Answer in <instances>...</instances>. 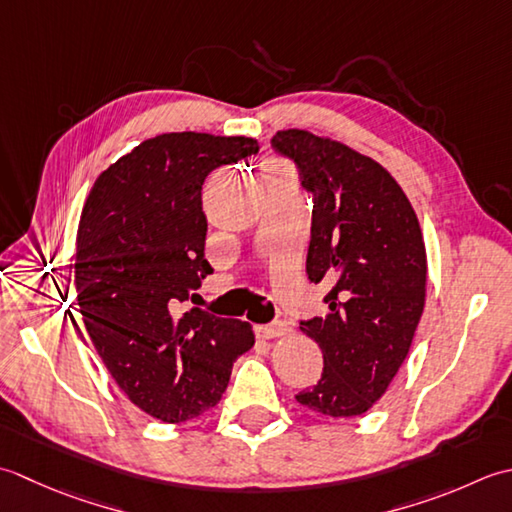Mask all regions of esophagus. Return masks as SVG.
Listing matches in <instances>:
<instances>
[{"instance_id": "34e87169", "label": "esophagus", "mask_w": 512, "mask_h": 512, "mask_svg": "<svg viewBox=\"0 0 512 512\" xmlns=\"http://www.w3.org/2000/svg\"><path fill=\"white\" fill-rule=\"evenodd\" d=\"M254 331H256L258 338L274 340V338L285 336V333L289 331V327L285 325V322H274V325H258Z\"/></svg>"}]
</instances>
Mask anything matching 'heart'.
Returning a JSON list of instances; mask_svg holds the SVG:
<instances>
[{"label": "heart", "mask_w": 512, "mask_h": 512, "mask_svg": "<svg viewBox=\"0 0 512 512\" xmlns=\"http://www.w3.org/2000/svg\"><path fill=\"white\" fill-rule=\"evenodd\" d=\"M271 163H274V161H271ZM274 165H280V163H274Z\"/></svg>", "instance_id": "b5f03b06"}]
</instances>
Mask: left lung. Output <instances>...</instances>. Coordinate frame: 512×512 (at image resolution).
Returning <instances> with one entry per match:
<instances>
[{
  "label": "left lung",
  "instance_id": "8db88e82",
  "mask_svg": "<svg viewBox=\"0 0 512 512\" xmlns=\"http://www.w3.org/2000/svg\"><path fill=\"white\" fill-rule=\"evenodd\" d=\"M271 145L314 196L307 276L331 285L327 318L300 322L325 367L296 400L320 415L356 417L409 356L426 298L422 229L398 181L371 156L307 130L276 132Z\"/></svg>",
  "mask_w": 512,
  "mask_h": 512
}]
</instances>
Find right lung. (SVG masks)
<instances>
[{"label":"right lung","instance_id":"right-lung-1","mask_svg":"<svg viewBox=\"0 0 512 512\" xmlns=\"http://www.w3.org/2000/svg\"><path fill=\"white\" fill-rule=\"evenodd\" d=\"M258 152L249 137L170 132L143 141L92 185L77 232L79 311L132 404L179 424L218 404L249 322L187 302L212 274L201 190L212 170Z\"/></svg>","mask_w":512,"mask_h":512}]
</instances>
